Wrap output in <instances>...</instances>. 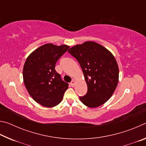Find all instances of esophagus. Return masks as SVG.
Here are the masks:
<instances>
[{"instance_id":"esophagus-1","label":"esophagus","mask_w":146,"mask_h":146,"mask_svg":"<svg viewBox=\"0 0 146 146\" xmlns=\"http://www.w3.org/2000/svg\"><path fill=\"white\" fill-rule=\"evenodd\" d=\"M75 79H72V80H71V83H70V84H71V86H72V87H73L74 86H75Z\"/></svg>"}]
</instances>
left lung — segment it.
<instances>
[{
    "label": "left lung",
    "mask_w": 146,
    "mask_h": 146,
    "mask_svg": "<svg viewBox=\"0 0 146 146\" xmlns=\"http://www.w3.org/2000/svg\"><path fill=\"white\" fill-rule=\"evenodd\" d=\"M80 64L88 92L79 98L85 106L94 108L104 104L114 93L119 70L113 54L100 44L86 41L68 51Z\"/></svg>",
    "instance_id": "1"
}]
</instances>
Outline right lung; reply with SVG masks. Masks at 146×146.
Here are the masks:
<instances>
[{
  "instance_id": "obj_1",
  "label": "right lung",
  "mask_w": 146,
  "mask_h": 146,
  "mask_svg": "<svg viewBox=\"0 0 146 146\" xmlns=\"http://www.w3.org/2000/svg\"><path fill=\"white\" fill-rule=\"evenodd\" d=\"M70 46L46 44L34 50L26 58L23 80L33 99L46 108L57 106L68 90V84L62 80L55 71V64Z\"/></svg>"
}]
</instances>
